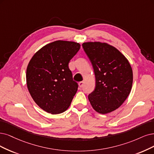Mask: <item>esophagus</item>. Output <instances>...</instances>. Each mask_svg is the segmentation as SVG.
<instances>
[{"label":"esophagus","mask_w":154,"mask_h":154,"mask_svg":"<svg viewBox=\"0 0 154 154\" xmlns=\"http://www.w3.org/2000/svg\"><path fill=\"white\" fill-rule=\"evenodd\" d=\"M84 82H80L79 83V87L80 88H82L83 86H84Z\"/></svg>","instance_id":"obj_1"}]
</instances>
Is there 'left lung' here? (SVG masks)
<instances>
[{"mask_svg": "<svg viewBox=\"0 0 154 154\" xmlns=\"http://www.w3.org/2000/svg\"><path fill=\"white\" fill-rule=\"evenodd\" d=\"M82 48L91 62L96 79L95 88L88 96L91 105L102 114L114 111L131 90V66L120 51L106 43L84 42Z\"/></svg>", "mask_w": 154, "mask_h": 154, "instance_id": "8db88e82", "label": "left lung"}]
</instances>
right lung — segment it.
Returning a JSON list of instances; mask_svg holds the SVG:
<instances>
[{
	"instance_id": "1",
	"label": "right lung",
	"mask_w": 154,
	"mask_h": 154,
	"mask_svg": "<svg viewBox=\"0 0 154 154\" xmlns=\"http://www.w3.org/2000/svg\"><path fill=\"white\" fill-rule=\"evenodd\" d=\"M81 45L71 41L49 43L33 56L26 69V84L32 98L42 110L63 113L70 105L78 84L68 67Z\"/></svg>"
}]
</instances>
